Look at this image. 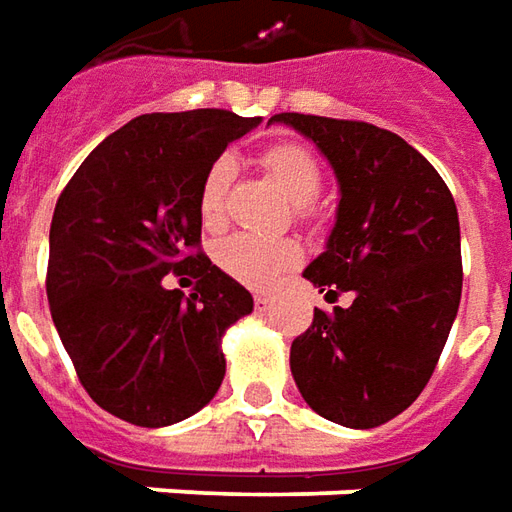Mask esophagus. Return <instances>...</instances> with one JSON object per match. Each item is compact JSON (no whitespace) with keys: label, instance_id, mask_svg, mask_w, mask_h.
Returning a JSON list of instances; mask_svg holds the SVG:
<instances>
[{"label":"esophagus","instance_id":"esophagus-1","mask_svg":"<svg viewBox=\"0 0 512 512\" xmlns=\"http://www.w3.org/2000/svg\"><path fill=\"white\" fill-rule=\"evenodd\" d=\"M253 303H256V309H259V312H264V309H270L273 298H270V295H256V298H253Z\"/></svg>","mask_w":512,"mask_h":512}]
</instances>
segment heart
<instances>
[{
  "label": "heart",
  "instance_id": "b5f03b06",
  "mask_svg": "<svg viewBox=\"0 0 512 512\" xmlns=\"http://www.w3.org/2000/svg\"><path fill=\"white\" fill-rule=\"evenodd\" d=\"M262 167L276 181V186L292 200V209L298 217L312 214V197L320 189V167L315 155L301 144H276L264 150ZM234 164L231 158H217L197 189V214L206 228H220L222 206H225V189L231 181ZM214 259L220 264L222 273L236 278L239 284L253 290L273 287L284 270H290L301 262V245L287 236H250L234 234L222 239Z\"/></svg>",
  "mask_w": 512,
  "mask_h": 512
}]
</instances>
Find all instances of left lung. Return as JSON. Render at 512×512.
<instances>
[{
  "instance_id": "8db88e82",
  "label": "left lung",
  "mask_w": 512,
  "mask_h": 512,
  "mask_svg": "<svg viewBox=\"0 0 512 512\" xmlns=\"http://www.w3.org/2000/svg\"><path fill=\"white\" fill-rule=\"evenodd\" d=\"M337 178V220L303 278L351 306L315 309L290 348L303 401L348 429L387 424L421 396L460 309V220L449 186L415 147L368 122L276 114Z\"/></svg>"
}]
</instances>
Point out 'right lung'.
Here are the masks:
<instances>
[{
    "instance_id": "right-lung-1",
    "label": "right lung",
    "mask_w": 512,
    "mask_h": 512,
    "mask_svg": "<svg viewBox=\"0 0 512 512\" xmlns=\"http://www.w3.org/2000/svg\"><path fill=\"white\" fill-rule=\"evenodd\" d=\"M262 116L144 114L100 142L58 197L47 298L80 384L102 410L161 429L200 412L225 376L222 337L253 295L200 245L197 189ZM193 267L186 299L163 276Z\"/></svg>"
}]
</instances>
